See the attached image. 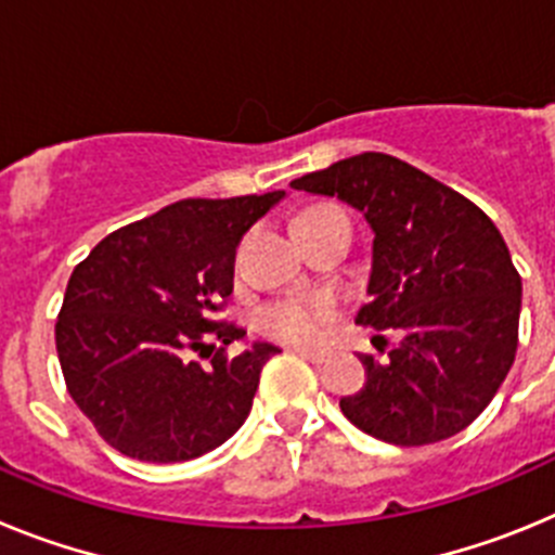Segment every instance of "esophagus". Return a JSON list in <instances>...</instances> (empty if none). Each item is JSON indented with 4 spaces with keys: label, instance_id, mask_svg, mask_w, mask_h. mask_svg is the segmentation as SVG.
I'll return each mask as SVG.
<instances>
[{
    "label": "esophagus",
    "instance_id": "34e87169",
    "mask_svg": "<svg viewBox=\"0 0 555 555\" xmlns=\"http://www.w3.org/2000/svg\"><path fill=\"white\" fill-rule=\"evenodd\" d=\"M294 352H300L302 358H306V361H311V364H325L327 361V352H322V350H308V347H294Z\"/></svg>",
    "mask_w": 555,
    "mask_h": 555
}]
</instances>
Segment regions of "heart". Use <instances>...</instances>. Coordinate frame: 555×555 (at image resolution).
<instances>
[{
    "label": "heart",
    "mask_w": 555,
    "mask_h": 555,
    "mask_svg": "<svg viewBox=\"0 0 555 555\" xmlns=\"http://www.w3.org/2000/svg\"><path fill=\"white\" fill-rule=\"evenodd\" d=\"M327 208H311L302 217L320 214ZM300 217V219H302ZM338 302L333 294H292V297H278L258 308L255 322L269 336L292 341V345H313L325 336L327 325L336 320Z\"/></svg>",
    "instance_id": "heart-1"
}]
</instances>
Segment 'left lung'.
<instances>
[{
	"mask_svg": "<svg viewBox=\"0 0 555 555\" xmlns=\"http://www.w3.org/2000/svg\"><path fill=\"white\" fill-rule=\"evenodd\" d=\"M364 214L370 297L356 325L400 331L386 361L358 356L366 384L341 414L380 442L450 439L492 403L517 356L522 281L500 230L459 191L384 152L292 180Z\"/></svg>",
	"mask_w": 555,
	"mask_h": 555,
	"instance_id": "obj_1",
	"label": "left lung"
}]
</instances>
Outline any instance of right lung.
I'll return each instance as SVG.
<instances>
[{
  "label": "right lung",
  "mask_w": 555,
  "mask_h": 555,
  "mask_svg": "<svg viewBox=\"0 0 555 555\" xmlns=\"http://www.w3.org/2000/svg\"><path fill=\"white\" fill-rule=\"evenodd\" d=\"M283 191L180 199L105 235L68 278L55 325L66 389L111 448L189 461L228 442L253 409L272 345L230 358L244 331L219 313L235 247ZM214 351L211 366L193 352Z\"/></svg>",
  "instance_id": "add662e5"
}]
</instances>
